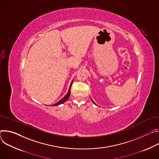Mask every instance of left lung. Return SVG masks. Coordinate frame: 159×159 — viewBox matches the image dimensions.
I'll use <instances>...</instances> for the list:
<instances>
[{
  "label": "left lung",
  "instance_id": "left-lung-1",
  "mask_svg": "<svg viewBox=\"0 0 159 159\" xmlns=\"http://www.w3.org/2000/svg\"><path fill=\"white\" fill-rule=\"evenodd\" d=\"M91 100H92V101H93V103H94V104H95V105H97V104H96V103H95V102H94V101H93V99H92V98H91Z\"/></svg>",
  "mask_w": 159,
  "mask_h": 159
}]
</instances>
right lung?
Instances as JSON below:
<instances>
[{"mask_svg": "<svg viewBox=\"0 0 159 159\" xmlns=\"http://www.w3.org/2000/svg\"><path fill=\"white\" fill-rule=\"evenodd\" d=\"M74 80V79L72 80V82H71V84H70V87H69V90H68V93H66V95H65V96H64L61 99H60L59 101H58L57 103H55V104H53V105H51V106H55L60 105V104H61L64 103L65 102H66L68 99H69V96H70V89H71V86H72V84H73Z\"/></svg>", "mask_w": 159, "mask_h": 159, "instance_id": "right-lung-1", "label": "right lung"}]
</instances>
